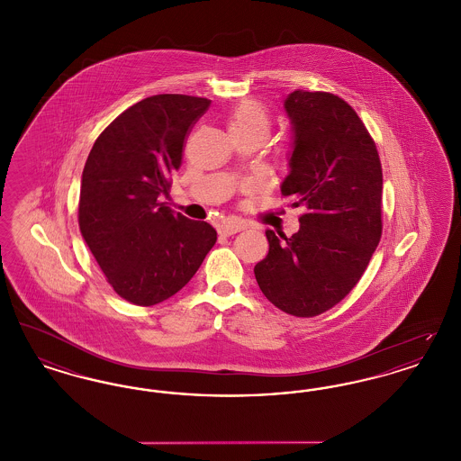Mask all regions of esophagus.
<instances>
[{
  "instance_id": "esophagus-1",
  "label": "esophagus",
  "mask_w": 461,
  "mask_h": 461,
  "mask_svg": "<svg viewBox=\"0 0 461 461\" xmlns=\"http://www.w3.org/2000/svg\"><path fill=\"white\" fill-rule=\"evenodd\" d=\"M243 228H245V224L240 221H224L220 226V233L224 237H230V235L239 233Z\"/></svg>"
}]
</instances>
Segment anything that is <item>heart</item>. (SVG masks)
Masks as SVG:
<instances>
[{
	"instance_id": "obj_1",
	"label": "heart",
	"mask_w": 461,
	"mask_h": 461,
	"mask_svg": "<svg viewBox=\"0 0 461 461\" xmlns=\"http://www.w3.org/2000/svg\"><path fill=\"white\" fill-rule=\"evenodd\" d=\"M271 112L259 100H241L228 113V128L231 136H263L271 130Z\"/></svg>"
}]
</instances>
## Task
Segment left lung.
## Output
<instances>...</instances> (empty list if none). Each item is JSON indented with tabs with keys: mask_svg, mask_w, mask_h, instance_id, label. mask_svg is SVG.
I'll list each match as a JSON object with an SVG mask.
<instances>
[{
	"mask_svg": "<svg viewBox=\"0 0 461 461\" xmlns=\"http://www.w3.org/2000/svg\"><path fill=\"white\" fill-rule=\"evenodd\" d=\"M285 110L294 152L282 195L304 212L290 239L266 231L269 252L254 275L271 304L312 318L339 304L372 259L382 237V164L372 134L340 96L295 89Z\"/></svg>",
	"mask_w": 461,
	"mask_h": 461,
	"instance_id": "8db88e82",
	"label": "left lung"
}]
</instances>
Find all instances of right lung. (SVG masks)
Returning <instances> with one entry per match:
<instances>
[{"instance_id":"add662e5","label":"right lung","mask_w":461,"mask_h":461,"mask_svg":"<svg viewBox=\"0 0 461 461\" xmlns=\"http://www.w3.org/2000/svg\"><path fill=\"white\" fill-rule=\"evenodd\" d=\"M211 100L154 95L115 117L85 164L79 228L110 286L136 306H155L186 285L218 240L203 221L175 214L171 175L186 136Z\"/></svg>"}]
</instances>
